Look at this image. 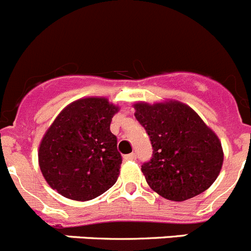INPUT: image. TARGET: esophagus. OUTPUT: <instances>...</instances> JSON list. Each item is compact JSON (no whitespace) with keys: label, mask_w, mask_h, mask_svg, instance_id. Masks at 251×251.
I'll return each mask as SVG.
<instances>
[{"label":"esophagus","mask_w":251,"mask_h":251,"mask_svg":"<svg viewBox=\"0 0 251 251\" xmlns=\"http://www.w3.org/2000/svg\"><path fill=\"white\" fill-rule=\"evenodd\" d=\"M124 160H125V161H133V160H136V154H135V153L125 154V156H124Z\"/></svg>","instance_id":"34e87169"}]
</instances>
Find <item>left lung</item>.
I'll return each instance as SVG.
<instances>
[{
    "mask_svg": "<svg viewBox=\"0 0 251 251\" xmlns=\"http://www.w3.org/2000/svg\"><path fill=\"white\" fill-rule=\"evenodd\" d=\"M135 118L151 140L152 158L141 167L151 189L182 202L203 193L219 176V137L188 105L177 100L133 104Z\"/></svg>",
    "mask_w": 251,
    "mask_h": 251,
    "instance_id": "obj_1",
    "label": "left lung"
}]
</instances>
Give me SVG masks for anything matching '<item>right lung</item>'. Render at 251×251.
Returning <instances> with one entry per match:
<instances>
[{
  "label": "right lung",
  "mask_w": 251,
  "mask_h": 251,
  "mask_svg": "<svg viewBox=\"0 0 251 251\" xmlns=\"http://www.w3.org/2000/svg\"><path fill=\"white\" fill-rule=\"evenodd\" d=\"M119 110L106 98L89 97L59 112L38 150L39 168L51 188L85 202L114 186L123 160L110 124Z\"/></svg>",
  "instance_id": "right-lung-1"
}]
</instances>
